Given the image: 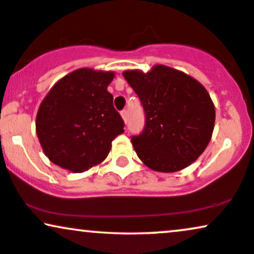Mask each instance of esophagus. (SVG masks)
Wrapping results in <instances>:
<instances>
[{
    "mask_svg": "<svg viewBox=\"0 0 254 254\" xmlns=\"http://www.w3.org/2000/svg\"><path fill=\"white\" fill-rule=\"evenodd\" d=\"M121 115H122V118H123V121L125 122V123H127V111L123 110L121 112Z\"/></svg>",
    "mask_w": 254,
    "mask_h": 254,
    "instance_id": "34e87169",
    "label": "esophagus"
}]
</instances>
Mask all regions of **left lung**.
Listing matches in <instances>:
<instances>
[{
	"label": "left lung",
	"instance_id": "obj_1",
	"mask_svg": "<svg viewBox=\"0 0 254 254\" xmlns=\"http://www.w3.org/2000/svg\"><path fill=\"white\" fill-rule=\"evenodd\" d=\"M145 112V127L131 137L147 168L176 172L198 158L212 137L216 111L207 90L193 77L166 65L123 72Z\"/></svg>",
	"mask_w": 254,
	"mask_h": 254
}]
</instances>
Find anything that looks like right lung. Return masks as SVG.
<instances>
[{
  "label": "right lung",
  "instance_id": "obj_1",
  "mask_svg": "<svg viewBox=\"0 0 254 254\" xmlns=\"http://www.w3.org/2000/svg\"><path fill=\"white\" fill-rule=\"evenodd\" d=\"M112 71L82 68L56 83L42 101L36 132L43 152L54 164L83 172L99 164L112 140L124 132L108 85Z\"/></svg>",
  "mask_w": 254,
  "mask_h": 254
}]
</instances>
